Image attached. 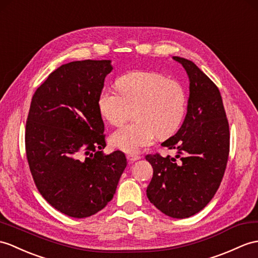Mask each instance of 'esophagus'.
<instances>
[{
    "label": "esophagus",
    "mask_w": 258,
    "mask_h": 258,
    "mask_svg": "<svg viewBox=\"0 0 258 258\" xmlns=\"http://www.w3.org/2000/svg\"><path fill=\"white\" fill-rule=\"evenodd\" d=\"M126 157H127V160H128L130 164H133L134 161L141 159V156H139V155H132V154H128Z\"/></svg>",
    "instance_id": "1"
}]
</instances>
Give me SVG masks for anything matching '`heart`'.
<instances>
[{
  "label": "heart",
  "instance_id": "obj_1",
  "mask_svg": "<svg viewBox=\"0 0 258 258\" xmlns=\"http://www.w3.org/2000/svg\"><path fill=\"white\" fill-rule=\"evenodd\" d=\"M119 91L105 87L98 106L107 122L119 126L133 115L136 119L111 135L113 147L133 154L151 145L156 135L169 136L180 126L187 95L180 82L156 71H132L117 80Z\"/></svg>",
  "mask_w": 258,
  "mask_h": 258
}]
</instances>
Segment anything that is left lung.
<instances>
[{"label": "left lung", "mask_w": 258, "mask_h": 258, "mask_svg": "<svg viewBox=\"0 0 258 258\" xmlns=\"http://www.w3.org/2000/svg\"><path fill=\"white\" fill-rule=\"evenodd\" d=\"M172 59L182 64L189 79L187 114L177 133L161 144L176 149V156H146L154 170L146 195L164 214L184 219L201 211L219 189L229 158L230 131L218 87L195 62Z\"/></svg>", "instance_id": "left-lung-1"}]
</instances>
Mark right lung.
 Wrapping results in <instances>:
<instances>
[{
	"label": "right lung",
	"mask_w": 258,
	"mask_h": 258,
	"mask_svg": "<svg viewBox=\"0 0 258 258\" xmlns=\"http://www.w3.org/2000/svg\"><path fill=\"white\" fill-rule=\"evenodd\" d=\"M111 60L62 64L33 95L26 122L29 169L46 201L69 217L102 210L115 194L127 165L125 154L109 155L98 106Z\"/></svg>",
	"instance_id": "obj_1"
}]
</instances>
